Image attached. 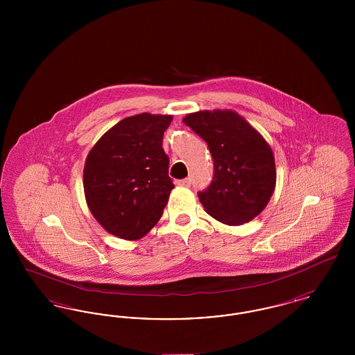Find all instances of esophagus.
<instances>
[{
    "label": "esophagus",
    "mask_w": 355,
    "mask_h": 355,
    "mask_svg": "<svg viewBox=\"0 0 355 355\" xmlns=\"http://www.w3.org/2000/svg\"><path fill=\"white\" fill-rule=\"evenodd\" d=\"M177 185L181 186V187H190V185H191V180H190V178L180 180V181L177 182Z\"/></svg>",
    "instance_id": "34e87169"
}]
</instances>
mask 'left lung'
Segmentation results:
<instances>
[{
	"label": "left lung",
	"mask_w": 355,
	"mask_h": 355,
	"mask_svg": "<svg viewBox=\"0 0 355 355\" xmlns=\"http://www.w3.org/2000/svg\"><path fill=\"white\" fill-rule=\"evenodd\" d=\"M184 123L207 144L214 164L210 185L198 191L206 213L226 225L253 220L275 187V162L268 142L232 110L191 113Z\"/></svg>",
	"instance_id": "1"
}]
</instances>
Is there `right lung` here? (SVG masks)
<instances>
[{"label":"right lung","mask_w":355,"mask_h":355,"mask_svg":"<svg viewBox=\"0 0 355 355\" xmlns=\"http://www.w3.org/2000/svg\"><path fill=\"white\" fill-rule=\"evenodd\" d=\"M171 116L142 113L119 121L90 150L86 202L102 227L122 239L145 236L159 220L174 187L162 138Z\"/></svg>","instance_id":"right-lung-1"}]
</instances>
